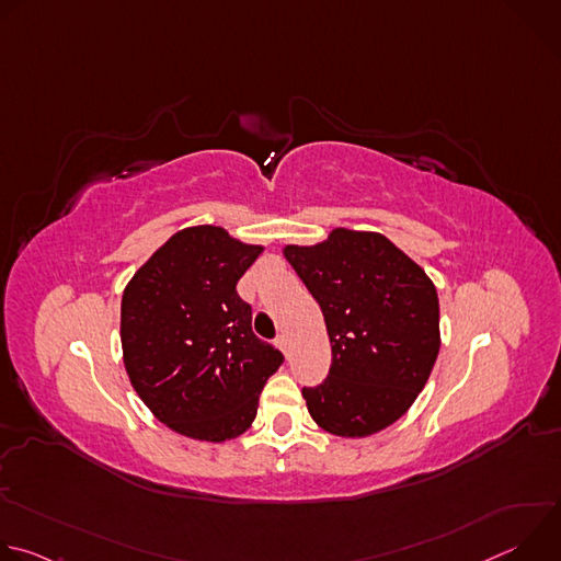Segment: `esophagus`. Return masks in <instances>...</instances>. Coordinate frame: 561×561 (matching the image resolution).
Returning a JSON list of instances; mask_svg holds the SVG:
<instances>
[{
    "instance_id": "1",
    "label": "esophagus",
    "mask_w": 561,
    "mask_h": 561,
    "mask_svg": "<svg viewBox=\"0 0 561 561\" xmlns=\"http://www.w3.org/2000/svg\"><path fill=\"white\" fill-rule=\"evenodd\" d=\"M275 344L279 346V351H282L284 355H288V335H286V333H279L277 340H275Z\"/></svg>"
}]
</instances>
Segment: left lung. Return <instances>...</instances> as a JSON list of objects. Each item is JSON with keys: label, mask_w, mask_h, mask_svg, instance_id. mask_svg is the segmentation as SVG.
<instances>
[{"label": "left lung", "mask_w": 561, "mask_h": 561, "mask_svg": "<svg viewBox=\"0 0 561 561\" xmlns=\"http://www.w3.org/2000/svg\"><path fill=\"white\" fill-rule=\"evenodd\" d=\"M284 255L324 312L333 362L301 394L340 437H366L402 417L439 353V299L428 275L379 232L335 228Z\"/></svg>", "instance_id": "left-lung-1"}]
</instances>
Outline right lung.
<instances>
[{
  "mask_svg": "<svg viewBox=\"0 0 561 561\" xmlns=\"http://www.w3.org/2000/svg\"><path fill=\"white\" fill-rule=\"evenodd\" d=\"M262 247L219 226L175 232L122 297V348L133 388L169 428L206 442L242 435L284 355L251 327L237 282Z\"/></svg>",
  "mask_w": 561,
  "mask_h": 561,
  "instance_id": "add662e5",
  "label": "right lung"
}]
</instances>
